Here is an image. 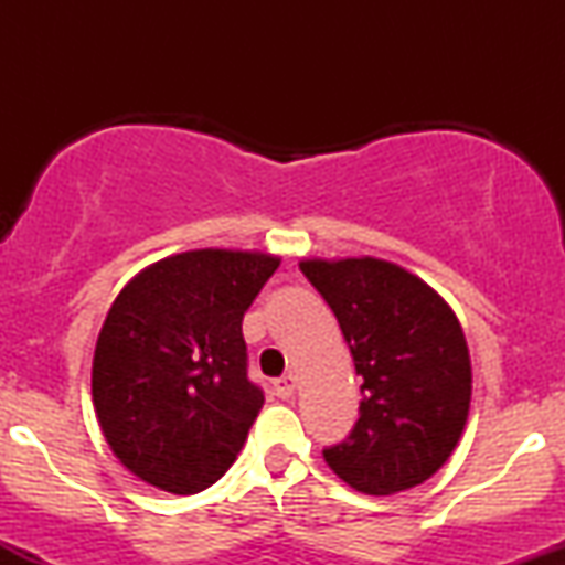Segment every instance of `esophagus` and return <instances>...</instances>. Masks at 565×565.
Segmentation results:
<instances>
[{
  "instance_id": "esophagus-1",
  "label": "esophagus",
  "mask_w": 565,
  "mask_h": 565,
  "mask_svg": "<svg viewBox=\"0 0 565 565\" xmlns=\"http://www.w3.org/2000/svg\"><path fill=\"white\" fill-rule=\"evenodd\" d=\"M274 391H276L278 398H291V395H295V391H297L295 374H284V377L274 380Z\"/></svg>"
}]
</instances>
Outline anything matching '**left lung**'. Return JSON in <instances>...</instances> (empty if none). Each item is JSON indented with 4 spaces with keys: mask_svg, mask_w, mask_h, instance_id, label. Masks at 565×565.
<instances>
[{
    "mask_svg": "<svg viewBox=\"0 0 565 565\" xmlns=\"http://www.w3.org/2000/svg\"><path fill=\"white\" fill-rule=\"evenodd\" d=\"M300 270L340 321L361 377L359 423L323 449L361 494L387 497L444 468L470 412V353L438 291L374 257L302 260Z\"/></svg>",
    "mask_w": 565,
    "mask_h": 565,
    "instance_id": "8db88e82",
    "label": "left lung"
}]
</instances>
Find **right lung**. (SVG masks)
<instances>
[{
    "mask_svg": "<svg viewBox=\"0 0 565 565\" xmlns=\"http://www.w3.org/2000/svg\"><path fill=\"white\" fill-rule=\"evenodd\" d=\"M263 252L164 257L119 291L93 359V404L140 481L196 494L231 468L265 395L246 374L242 321L276 274Z\"/></svg>",
    "mask_w": 565,
    "mask_h": 565,
    "instance_id": "obj_1",
    "label": "right lung"
}]
</instances>
